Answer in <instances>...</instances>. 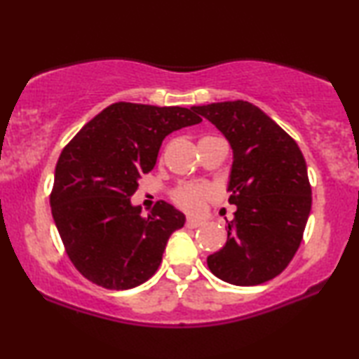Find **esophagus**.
<instances>
[{"label":"esophagus","instance_id":"obj_1","mask_svg":"<svg viewBox=\"0 0 359 359\" xmlns=\"http://www.w3.org/2000/svg\"><path fill=\"white\" fill-rule=\"evenodd\" d=\"M199 225H203V222L198 219H193V217H188V220H186V227L188 229H198Z\"/></svg>","mask_w":359,"mask_h":359}]
</instances>
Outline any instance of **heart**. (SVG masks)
<instances>
[{
    "label": "heart",
    "instance_id": "obj_1",
    "mask_svg": "<svg viewBox=\"0 0 359 359\" xmlns=\"http://www.w3.org/2000/svg\"><path fill=\"white\" fill-rule=\"evenodd\" d=\"M214 198L212 186L208 183H183L176 186L171 193L173 203L183 210L198 214L204 209L208 201Z\"/></svg>",
    "mask_w": 359,
    "mask_h": 359
}]
</instances>
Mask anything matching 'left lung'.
I'll use <instances>...</instances> for the list:
<instances>
[{"instance_id": "8db88e82", "label": "left lung", "mask_w": 359, "mask_h": 359, "mask_svg": "<svg viewBox=\"0 0 359 359\" xmlns=\"http://www.w3.org/2000/svg\"><path fill=\"white\" fill-rule=\"evenodd\" d=\"M193 109L230 142L233 163L225 247L208 257L212 274L235 286H257L283 273L302 242L312 205L307 165L296 140L248 101Z\"/></svg>"}]
</instances>
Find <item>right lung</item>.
<instances>
[{"label":"right lung","mask_w":359,"mask_h":359,"mask_svg":"<svg viewBox=\"0 0 359 359\" xmlns=\"http://www.w3.org/2000/svg\"><path fill=\"white\" fill-rule=\"evenodd\" d=\"M201 121L193 107L121 101L93 117L62 150L52 215L68 258L91 283L124 291L156 273L184 214L156 201L144 217L130 196L155 166L165 137Z\"/></svg>","instance_id":"add662e5"}]
</instances>
